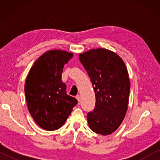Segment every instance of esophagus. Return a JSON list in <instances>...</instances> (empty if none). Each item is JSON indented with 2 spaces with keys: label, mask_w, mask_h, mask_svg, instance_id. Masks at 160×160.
<instances>
[{
  "label": "esophagus",
  "mask_w": 160,
  "mask_h": 160,
  "mask_svg": "<svg viewBox=\"0 0 160 160\" xmlns=\"http://www.w3.org/2000/svg\"><path fill=\"white\" fill-rule=\"evenodd\" d=\"M76 98L78 100V102H80V95H76Z\"/></svg>",
  "instance_id": "34e87169"
}]
</instances>
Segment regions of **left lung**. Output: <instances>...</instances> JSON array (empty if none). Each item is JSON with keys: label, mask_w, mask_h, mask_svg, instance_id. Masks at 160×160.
<instances>
[{"label": "left lung", "mask_w": 160, "mask_h": 160, "mask_svg": "<svg viewBox=\"0 0 160 160\" xmlns=\"http://www.w3.org/2000/svg\"><path fill=\"white\" fill-rule=\"evenodd\" d=\"M79 60L95 93V108L87 113L89 128L98 134H111L128 110L130 84L125 64L117 54L105 49L80 54Z\"/></svg>", "instance_id": "left-lung-1"}]
</instances>
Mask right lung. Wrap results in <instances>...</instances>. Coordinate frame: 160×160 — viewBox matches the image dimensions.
<instances>
[{
    "label": "right lung",
    "mask_w": 160,
    "mask_h": 160,
    "mask_svg": "<svg viewBox=\"0 0 160 160\" xmlns=\"http://www.w3.org/2000/svg\"><path fill=\"white\" fill-rule=\"evenodd\" d=\"M73 54L50 50L36 61L26 78L25 93L28 110L37 124L43 130L61 128L78 103L66 93L62 82L65 64Z\"/></svg>",
    "instance_id": "1"
}]
</instances>
